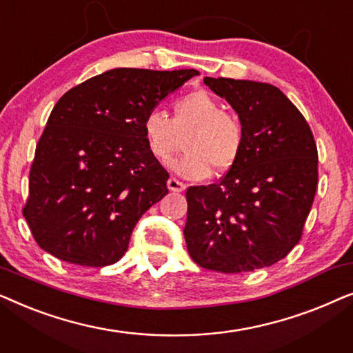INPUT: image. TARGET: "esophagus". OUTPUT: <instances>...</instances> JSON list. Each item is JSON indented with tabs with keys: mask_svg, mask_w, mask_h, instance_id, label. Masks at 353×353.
<instances>
[{
	"mask_svg": "<svg viewBox=\"0 0 353 353\" xmlns=\"http://www.w3.org/2000/svg\"><path fill=\"white\" fill-rule=\"evenodd\" d=\"M167 186H168V190L173 191V192H181V191L186 190L185 183H181L180 180H176V178H173V176L168 178Z\"/></svg>",
	"mask_w": 353,
	"mask_h": 353,
	"instance_id": "esophagus-1",
	"label": "esophagus"
}]
</instances>
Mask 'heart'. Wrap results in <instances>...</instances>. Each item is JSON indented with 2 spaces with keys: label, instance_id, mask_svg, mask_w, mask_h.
<instances>
[{
  "label": "heart",
  "instance_id": "obj_1",
  "mask_svg": "<svg viewBox=\"0 0 353 353\" xmlns=\"http://www.w3.org/2000/svg\"><path fill=\"white\" fill-rule=\"evenodd\" d=\"M141 130L149 152L157 161H167L180 148L181 156L170 167L186 178L201 180L215 173L228 172L241 157L244 148V127L233 114L223 112L219 101L204 90L181 96L173 104L170 119L161 109L148 110Z\"/></svg>",
  "mask_w": 353,
  "mask_h": 353
}]
</instances>
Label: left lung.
<instances>
[{
    "instance_id": "1",
    "label": "left lung",
    "mask_w": 353,
    "mask_h": 353,
    "mask_svg": "<svg viewBox=\"0 0 353 353\" xmlns=\"http://www.w3.org/2000/svg\"><path fill=\"white\" fill-rule=\"evenodd\" d=\"M204 83L236 110L244 148L219 183L188 188V252L221 273L270 267L301 241L310 214L318 185L313 133L276 86L221 77Z\"/></svg>"
}]
</instances>
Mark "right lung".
Listing matches in <instances>:
<instances>
[{
    "instance_id": "1",
    "label": "right lung",
    "mask_w": 353,
    "mask_h": 353,
    "mask_svg": "<svg viewBox=\"0 0 353 353\" xmlns=\"http://www.w3.org/2000/svg\"><path fill=\"white\" fill-rule=\"evenodd\" d=\"M197 74L122 67L57 101L37 144L22 210L43 250L81 267L123 257L134 225L168 192V173L144 141L143 117Z\"/></svg>"
}]
</instances>
